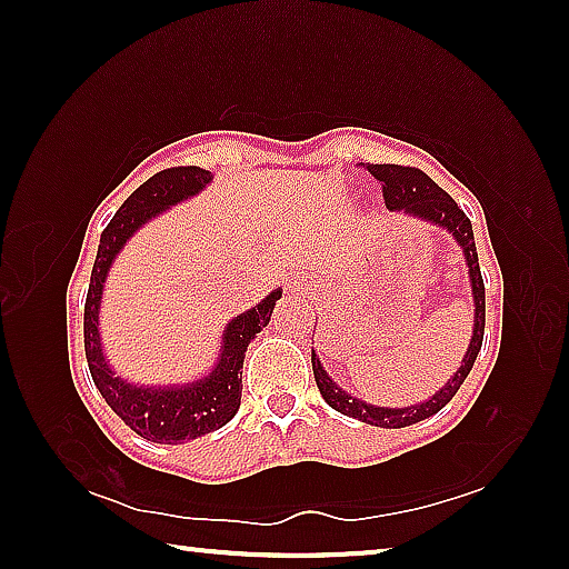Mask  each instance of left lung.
I'll return each mask as SVG.
<instances>
[{
    "label": "left lung",
    "mask_w": 569,
    "mask_h": 569,
    "mask_svg": "<svg viewBox=\"0 0 569 569\" xmlns=\"http://www.w3.org/2000/svg\"><path fill=\"white\" fill-rule=\"evenodd\" d=\"M363 170H369L371 176L381 182L383 200H387L389 210H407V213L431 220V223L447 228L449 233L457 238V243L465 248L469 278H471V293H475V336H471L467 356L465 361H461V369L455 373V379L447 381L445 389L435 393L429 401L417 403V407L383 409V407H371V403L353 399L351 393H346L341 387H336V381L329 379V373L323 371V366L319 359H316V353L311 356L316 383H319L321 397L331 409L346 413V417L373 423V427L401 429V427H411V423L429 419L431 413L445 409L451 401V397L459 391L461 383H465V379L469 377L471 366H475L477 353L481 349V339H485V281H481L475 233H471L469 218L465 216V210L455 203V198H451L447 190H441L437 182L419 168L389 166V162L387 166H373V162H366Z\"/></svg>",
    "instance_id": "left-lung-1"
}]
</instances>
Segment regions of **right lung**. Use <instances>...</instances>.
I'll use <instances>...</instances> for the list:
<instances>
[{
	"instance_id": "right-lung-1",
	"label": "right lung",
	"mask_w": 569,
	"mask_h": 569,
	"mask_svg": "<svg viewBox=\"0 0 569 569\" xmlns=\"http://www.w3.org/2000/svg\"><path fill=\"white\" fill-rule=\"evenodd\" d=\"M208 180L210 172L203 168L178 166L160 170L158 176L142 182L112 216L108 228L102 230L98 258H94L90 276L88 301H84V356H88L94 387L100 389L108 407L128 423L134 435L158 441V445H182V441L198 439L226 427L236 417L240 391H243V379H240L243 371L240 369H243L246 349L250 339L271 321L273 306L281 298V291H273L253 311H246L228 323L223 333V353H220L216 371L203 381L180 389H142L130 387L128 381H120L110 371L100 349L98 306L112 258L146 220L182 198L196 196Z\"/></svg>"
}]
</instances>
